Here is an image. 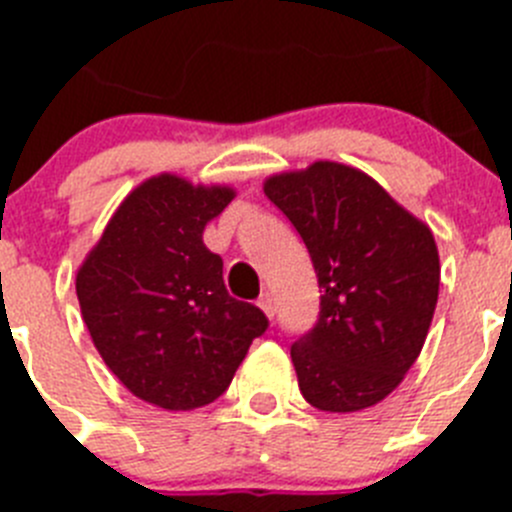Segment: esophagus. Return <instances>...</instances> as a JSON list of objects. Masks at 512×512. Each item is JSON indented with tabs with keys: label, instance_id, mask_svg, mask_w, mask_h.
I'll return each mask as SVG.
<instances>
[{
	"label": "esophagus",
	"instance_id": "esophagus-1",
	"mask_svg": "<svg viewBox=\"0 0 512 512\" xmlns=\"http://www.w3.org/2000/svg\"><path fill=\"white\" fill-rule=\"evenodd\" d=\"M259 307L264 310L266 318H274V310H277V307H274V295H271V292H264V295L259 297Z\"/></svg>",
	"mask_w": 512,
	"mask_h": 512
}]
</instances>
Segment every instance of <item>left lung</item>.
<instances>
[{
    "instance_id": "1",
    "label": "left lung",
    "mask_w": 512,
    "mask_h": 512,
    "mask_svg": "<svg viewBox=\"0 0 512 512\" xmlns=\"http://www.w3.org/2000/svg\"><path fill=\"white\" fill-rule=\"evenodd\" d=\"M264 194L318 274L320 318L292 343L302 397L323 413L372 408L400 387L431 328L441 284L431 228L338 161L271 174Z\"/></svg>"
}]
</instances>
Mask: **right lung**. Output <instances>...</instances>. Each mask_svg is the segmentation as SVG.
Instances as JSON below:
<instances>
[{"label":"right lung","mask_w":512,"mask_h":512,"mask_svg":"<svg viewBox=\"0 0 512 512\" xmlns=\"http://www.w3.org/2000/svg\"><path fill=\"white\" fill-rule=\"evenodd\" d=\"M235 189L156 174L120 202L76 271L81 318L104 364L138 400L210 405L269 320L233 300L223 259L202 241Z\"/></svg>","instance_id":"1"}]
</instances>
